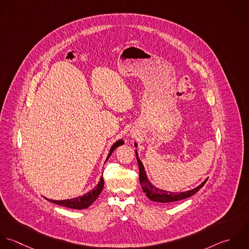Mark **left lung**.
Returning a JSON list of instances; mask_svg holds the SVG:
<instances>
[{
  "mask_svg": "<svg viewBox=\"0 0 249 249\" xmlns=\"http://www.w3.org/2000/svg\"><path fill=\"white\" fill-rule=\"evenodd\" d=\"M136 146H137V144H136ZM136 156H137V160H138L139 167H140V182H141L142 188L144 194L146 195V196L154 202L169 203V202H175V201H179V200H182V199L191 197L192 196H194L195 194H196L198 192L199 190L205 185V183L208 180V178H207L201 185H199L198 187H196V189L188 191V192H184V193H171V192H166V191L160 190V189L154 187L150 183L149 180L147 179L143 164H142V160H140L137 151H136Z\"/></svg>",
  "mask_w": 249,
  "mask_h": 249,
  "instance_id": "obj_1",
  "label": "left lung"
}]
</instances>
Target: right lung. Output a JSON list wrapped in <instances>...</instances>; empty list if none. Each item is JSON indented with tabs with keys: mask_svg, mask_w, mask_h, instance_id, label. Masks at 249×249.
<instances>
[{
	"mask_svg": "<svg viewBox=\"0 0 249 249\" xmlns=\"http://www.w3.org/2000/svg\"><path fill=\"white\" fill-rule=\"evenodd\" d=\"M124 143V142L122 140H119L118 142H116L109 150V153L107 155V158L106 160H108V158L110 157V155L112 154V152L115 150L116 147L122 145ZM104 188V179L103 177H101L100 182L98 185L89 193H88L87 195L83 196H79L76 198L67 199V200H50V199L46 198L49 200L52 203L60 205V206H64L66 208H71V209H77V210H82V209H86L88 207H89L96 199L99 196L102 190Z\"/></svg>",
	"mask_w": 249,
	"mask_h": 249,
	"instance_id": "obj_1",
	"label": "right lung"
}]
</instances>
